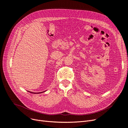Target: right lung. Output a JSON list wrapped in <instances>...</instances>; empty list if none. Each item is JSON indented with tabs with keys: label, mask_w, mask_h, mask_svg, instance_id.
<instances>
[{
	"label": "right lung",
	"mask_w": 128,
	"mask_h": 128,
	"mask_svg": "<svg viewBox=\"0 0 128 128\" xmlns=\"http://www.w3.org/2000/svg\"><path fill=\"white\" fill-rule=\"evenodd\" d=\"M43 92H44V91H43ZM39 92V93H37V94H40V93H42V92ZM31 93H32V94H36V93H33V92H30Z\"/></svg>",
	"instance_id": "1"
}]
</instances>
